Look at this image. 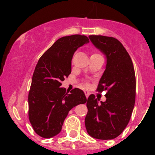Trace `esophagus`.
<instances>
[{
    "label": "esophagus",
    "mask_w": 155,
    "mask_h": 155,
    "mask_svg": "<svg viewBox=\"0 0 155 155\" xmlns=\"http://www.w3.org/2000/svg\"><path fill=\"white\" fill-rule=\"evenodd\" d=\"M84 94H85L86 98H87V97H88V95H89V92H88L87 91H84Z\"/></svg>",
    "instance_id": "esophagus-1"
}]
</instances>
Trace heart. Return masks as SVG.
<instances>
[{
    "label": "heart",
    "mask_w": 155,
    "mask_h": 155,
    "mask_svg": "<svg viewBox=\"0 0 155 155\" xmlns=\"http://www.w3.org/2000/svg\"><path fill=\"white\" fill-rule=\"evenodd\" d=\"M98 53H92V54H91V56L92 55H98Z\"/></svg>",
    "instance_id": "heart-1"
}]
</instances>
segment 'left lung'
<instances>
[{
    "instance_id": "obj_1",
    "label": "left lung",
    "mask_w": 155,
    "mask_h": 155,
    "mask_svg": "<svg viewBox=\"0 0 155 155\" xmlns=\"http://www.w3.org/2000/svg\"><path fill=\"white\" fill-rule=\"evenodd\" d=\"M98 50L106 56L107 64L97 91H105L106 100L98 104L94 94L87 102L84 124L87 134L95 139L112 140L127 127L136 98V78L132 60L118 39L104 35H89Z\"/></svg>"
}]
</instances>
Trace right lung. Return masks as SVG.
I'll use <instances>...</instances> for the list:
<instances>
[{"instance_id":"right-lung-1","label":"right lung","mask_w":155,"mask_h":155,"mask_svg":"<svg viewBox=\"0 0 155 155\" xmlns=\"http://www.w3.org/2000/svg\"><path fill=\"white\" fill-rule=\"evenodd\" d=\"M88 42L85 35L60 38L37 63L28 99V119L39 136L50 138L57 135L69 111L87 101L82 90L76 87L68 93L61 86L71 74L74 52Z\"/></svg>"}]
</instances>
